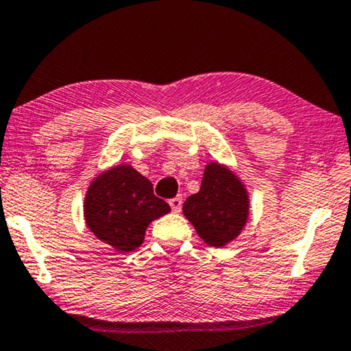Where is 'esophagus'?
Segmentation results:
<instances>
[{
  "instance_id": "1",
  "label": "esophagus",
  "mask_w": 351,
  "mask_h": 351,
  "mask_svg": "<svg viewBox=\"0 0 351 351\" xmlns=\"http://www.w3.org/2000/svg\"><path fill=\"white\" fill-rule=\"evenodd\" d=\"M168 204H170V207H171L173 212H176V214H180L181 207H183V199H181L180 196H176V197L170 199V201H168Z\"/></svg>"
}]
</instances>
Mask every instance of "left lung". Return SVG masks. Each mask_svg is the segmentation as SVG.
I'll return each instance as SVG.
<instances>
[{
	"mask_svg": "<svg viewBox=\"0 0 351 351\" xmlns=\"http://www.w3.org/2000/svg\"><path fill=\"white\" fill-rule=\"evenodd\" d=\"M183 214L208 246L221 247L238 238L250 215V194L239 176L221 163L210 162L201 189L183 204Z\"/></svg>",
	"mask_w": 351,
	"mask_h": 351,
	"instance_id": "obj_1",
	"label": "left lung"
}]
</instances>
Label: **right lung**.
Wrapping results in <instances>:
<instances>
[{"instance_id": "right-lung-1", "label": "right lung", "mask_w": 351, "mask_h": 351, "mask_svg": "<svg viewBox=\"0 0 351 351\" xmlns=\"http://www.w3.org/2000/svg\"><path fill=\"white\" fill-rule=\"evenodd\" d=\"M170 212L154 186L128 163L101 171L84 197L86 225L105 245L131 252L144 243L145 230Z\"/></svg>"}]
</instances>
